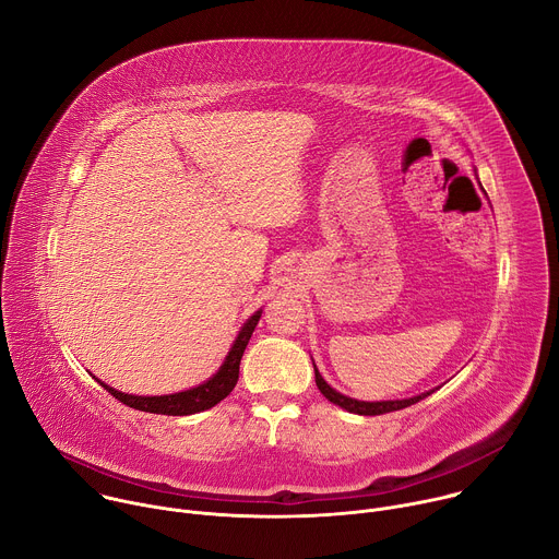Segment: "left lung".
<instances>
[{
	"instance_id": "obj_1",
	"label": "left lung",
	"mask_w": 559,
	"mask_h": 559,
	"mask_svg": "<svg viewBox=\"0 0 559 559\" xmlns=\"http://www.w3.org/2000/svg\"><path fill=\"white\" fill-rule=\"evenodd\" d=\"M311 365H313V358H311ZM313 376H316V386L321 389V393L328 397L330 403L338 405L341 409H345L349 414H358V416H380V414H389V412L412 407V405L420 403L423 397L431 395L438 389L436 386V389H429L425 393H418V395H412V397H403V401H373V403H367V401H356V397H349V395L336 391L332 384H328V380L321 376V371H318L316 365H313Z\"/></svg>"
}]
</instances>
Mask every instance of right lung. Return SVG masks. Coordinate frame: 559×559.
<instances>
[{
  "label": "right lung",
  "instance_id": "add662e5",
  "mask_svg": "<svg viewBox=\"0 0 559 559\" xmlns=\"http://www.w3.org/2000/svg\"><path fill=\"white\" fill-rule=\"evenodd\" d=\"M263 309L254 311L248 321L243 323L241 332L236 334L225 360L221 362V367L216 369V373H212L205 382L186 389V391H177V393H168V395H134V393H123L117 391L115 386L102 382L99 378H95L108 393H112L117 401H121L123 405L145 412V414H162V416H192L205 409H212L214 405H218L225 395H229V391L234 389L236 380H238V365H241L243 352L252 338L254 328L259 325Z\"/></svg>",
  "mask_w": 559,
  "mask_h": 559
}]
</instances>
